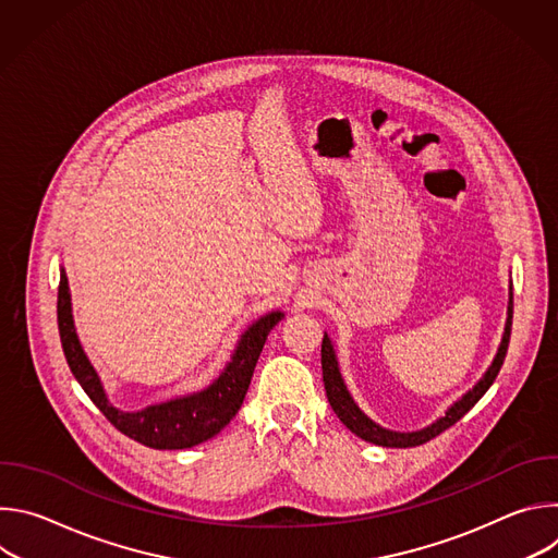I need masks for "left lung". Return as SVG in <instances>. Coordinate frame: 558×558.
<instances>
[{"instance_id": "left-lung-1", "label": "left lung", "mask_w": 558, "mask_h": 558, "mask_svg": "<svg viewBox=\"0 0 558 558\" xmlns=\"http://www.w3.org/2000/svg\"><path fill=\"white\" fill-rule=\"evenodd\" d=\"M510 331H512V291H510V304H508V323H506V331H504V340L501 347L497 351L495 362L490 364V368L486 371V375L476 381V386L472 390H468L459 402H454L444 417H439L435 424H430L424 430L417 433H392L386 430L377 424H373L351 400V395L342 381L340 368H338V360H336V351L333 344L329 340V336L325 333L323 338V379H325V390L329 397V404L336 411V415L340 417V422L355 433L357 437H362L364 441L377 444V446H386V448H413V446H422L426 441H430L433 437H437L439 433L448 430L452 424H457L476 402L482 400L484 392L490 388V384L495 381V377L501 371V364L506 360L508 353V342H510Z\"/></svg>"}]
</instances>
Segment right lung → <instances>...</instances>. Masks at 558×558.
<instances>
[{"label":"right lung","instance_id":"obj_1","mask_svg":"<svg viewBox=\"0 0 558 558\" xmlns=\"http://www.w3.org/2000/svg\"><path fill=\"white\" fill-rule=\"evenodd\" d=\"M282 320V313L274 311L256 325H252L241 342H238L231 362L222 371V375L205 390L179 397V400L147 407L138 413H123L108 404V397L95 373L93 364L88 362L82 344H78L74 323H72V306H70V291L68 278L61 269L59 293H57V323H59V338L63 347V355L76 381L82 384L93 404L106 415V420L128 435L130 439L156 448V450H183L192 448L209 437L218 435L243 407L247 395L256 362L265 347L269 331Z\"/></svg>","mask_w":558,"mask_h":558}]
</instances>
